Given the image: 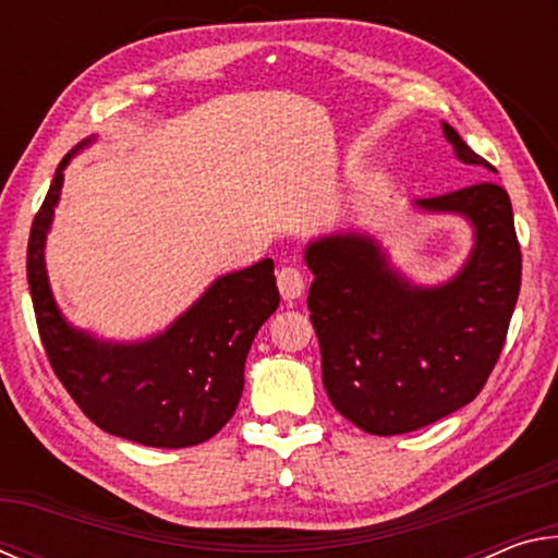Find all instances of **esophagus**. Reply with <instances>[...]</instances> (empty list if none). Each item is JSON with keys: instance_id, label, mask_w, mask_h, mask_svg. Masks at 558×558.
Segmentation results:
<instances>
[{"instance_id": "esophagus-1", "label": "esophagus", "mask_w": 558, "mask_h": 558, "mask_svg": "<svg viewBox=\"0 0 558 558\" xmlns=\"http://www.w3.org/2000/svg\"><path fill=\"white\" fill-rule=\"evenodd\" d=\"M278 290L282 300H295L305 292V278L298 268H280L278 270Z\"/></svg>"}]
</instances>
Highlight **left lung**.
Returning <instances> with one entry per match:
<instances>
[{"instance_id": "1", "label": "left lung", "mask_w": 558, "mask_h": 558, "mask_svg": "<svg viewBox=\"0 0 558 558\" xmlns=\"http://www.w3.org/2000/svg\"><path fill=\"white\" fill-rule=\"evenodd\" d=\"M442 135L460 162L495 172L448 122ZM415 206L458 214L475 235L465 266L440 286H413L366 233H329L305 248L325 391L372 436L418 430L475 399L502 352L522 286V251L502 186L480 182Z\"/></svg>"}]
</instances>
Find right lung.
Masks as SVG:
<instances>
[{"label": "right lung", "mask_w": 558, "mask_h": 558, "mask_svg": "<svg viewBox=\"0 0 558 558\" xmlns=\"http://www.w3.org/2000/svg\"><path fill=\"white\" fill-rule=\"evenodd\" d=\"M93 140L61 159L32 223L26 278L46 356L78 409L110 436L149 448L199 446L235 413L253 337L280 305L272 260L226 272L165 332L143 342H102L71 327L53 300L44 245L63 169Z\"/></svg>", "instance_id": "right-lung-1"}]
</instances>
